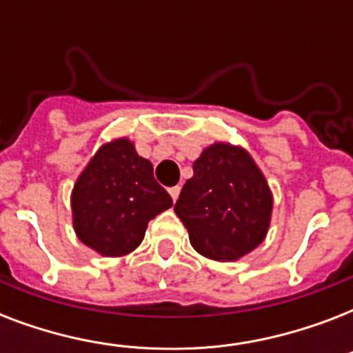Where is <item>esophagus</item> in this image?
<instances>
[{"label": "esophagus", "mask_w": 353, "mask_h": 353, "mask_svg": "<svg viewBox=\"0 0 353 353\" xmlns=\"http://www.w3.org/2000/svg\"><path fill=\"white\" fill-rule=\"evenodd\" d=\"M168 192H170L172 199H174V201H176V199L179 198V192H181V187H179V185H176V187L168 188Z\"/></svg>", "instance_id": "esophagus-1"}]
</instances>
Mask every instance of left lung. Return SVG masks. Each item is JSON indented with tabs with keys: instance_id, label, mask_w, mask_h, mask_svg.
<instances>
[{
	"instance_id": "obj_1",
	"label": "left lung",
	"mask_w": 353,
	"mask_h": 353,
	"mask_svg": "<svg viewBox=\"0 0 353 353\" xmlns=\"http://www.w3.org/2000/svg\"><path fill=\"white\" fill-rule=\"evenodd\" d=\"M176 214L199 254L234 262L268 234L273 196L265 177L240 146L214 143L194 161Z\"/></svg>"
}]
</instances>
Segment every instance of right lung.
Masks as SVG:
<instances>
[{
    "mask_svg": "<svg viewBox=\"0 0 353 353\" xmlns=\"http://www.w3.org/2000/svg\"><path fill=\"white\" fill-rule=\"evenodd\" d=\"M170 207V194L155 181L152 163L128 139L102 144L71 194L74 232L102 256L137 249L148 221Z\"/></svg>",
    "mask_w": 353,
    "mask_h": 353,
    "instance_id": "1",
    "label": "right lung"
}]
</instances>
